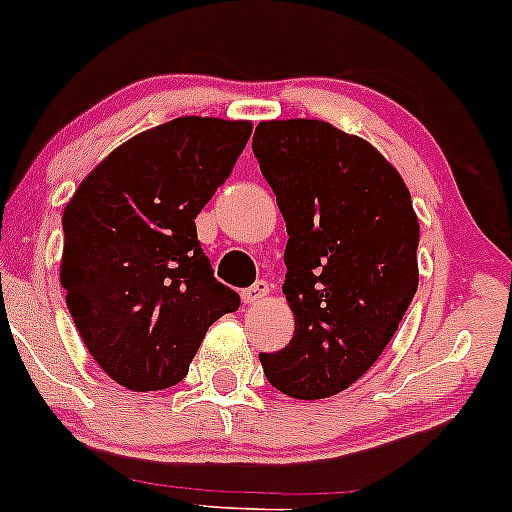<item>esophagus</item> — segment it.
<instances>
[{"label":"esophagus","instance_id":"1","mask_svg":"<svg viewBox=\"0 0 512 512\" xmlns=\"http://www.w3.org/2000/svg\"><path fill=\"white\" fill-rule=\"evenodd\" d=\"M269 296V284L265 279H260V282H255L250 286V289L243 291V301L247 306H255V303H262Z\"/></svg>","mask_w":512,"mask_h":512}]
</instances>
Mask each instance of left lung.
<instances>
[{"instance_id":"8db88e82","label":"left lung","mask_w":512,"mask_h":512,"mask_svg":"<svg viewBox=\"0 0 512 512\" xmlns=\"http://www.w3.org/2000/svg\"><path fill=\"white\" fill-rule=\"evenodd\" d=\"M252 150L286 221L294 313V338L260 362L286 396H335L372 369L418 289L411 192L372 143L333 123L262 121Z\"/></svg>"}]
</instances>
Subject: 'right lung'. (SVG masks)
<instances>
[{"instance_id":"add662e5","label":"right lung","mask_w":512,"mask_h":512,"mask_svg":"<svg viewBox=\"0 0 512 512\" xmlns=\"http://www.w3.org/2000/svg\"><path fill=\"white\" fill-rule=\"evenodd\" d=\"M250 133V121L211 116L162 123L106 155L65 206L60 284L89 355L116 384H179L206 330L238 311L194 221Z\"/></svg>"}]
</instances>
